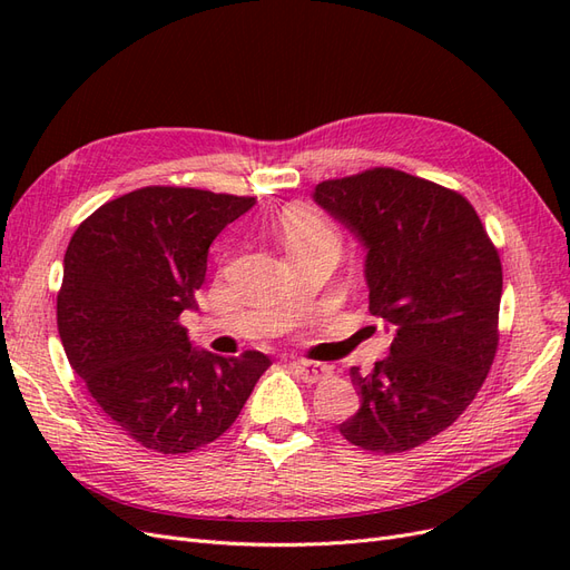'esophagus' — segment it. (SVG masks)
<instances>
[{"label":"esophagus","instance_id":"esophagus-1","mask_svg":"<svg viewBox=\"0 0 570 570\" xmlns=\"http://www.w3.org/2000/svg\"><path fill=\"white\" fill-rule=\"evenodd\" d=\"M292 368L299 373L304 383H318L321 377L325 375V368L314 364V361H292Z\"/></svg>","mask_w":570,"mask_h":570}]
</instances>
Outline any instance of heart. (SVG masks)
Segmentation results:
<instances>
[{
    "instance_id": "obj_1",
    "label": "heart",
    "mask_w": 570,
    "mask_h": 570,
    "mask_svg": "<svg viewBox=\"0 0 570 570\" xmlns=\"http://www.w3.org/2000/svg\"><path fill=\"white\" fill-rule=\"evenodd\" d=\"M278 230L289 254L312 247H333L340 252V233L331 220L308 204L285 206L278 218Z\"/></svg>"
}]
</instances>
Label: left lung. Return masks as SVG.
Returning a JSON list of instances; mask_svg holds the SVG:
<instances>
[{"label": "left lung", "instance_id": "8db88e82", "mask_svg": "<svg viewBox=\"0 0 570 570\" xmlns=\"http://www.w3.org/2000/svg\"><path fill=\"white\" fill-rule=\"evenodd\" d=\"M314 199L366 245L371 312L396 331L371 373L350 368L361 406L340 433L366 452L413 450L450 428L490 373L499 252L456 189L396 168L323 180Z\"/></svg>", "mask_w": 570, "mask_h": 570}]
</instances>
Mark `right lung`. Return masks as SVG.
<instances>
[{
	"label": "right lung",
	"mask_w": 570,
	"mask_h": 570,
	"mask_svg": "<svg viewBox=\"0 0 570 570\" xmlns=\"http://www.w3.org/2000/svg\"><path fill=\"white\" fill-rule=\"evenodd\" d=\"M254 197L147 185L101 204L63 256L57 325L97 406L147 450L187 454L235 423L271 358L197 352L180 323L216 235Z\"/></svg>",
	"instance_id": "obj_1"
}]
</instances>
